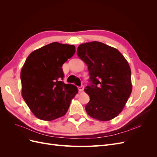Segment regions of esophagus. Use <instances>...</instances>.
<instances>
[{"mask_svg":"<svg viewBox=\"0 0 157 157\" xmlns=\"http://www.w3.org/2000/svg\"><path fill=\"white\" fill-rule=\"evenodd\" d=\"M78 90H79L80 92L83 91V90H84V86H83V85H81V86H80L78 87Z\"/></svg>","mask_w":157,"mask_h":157,"instance_id":"1","label":"esophagus"}]
</instances>
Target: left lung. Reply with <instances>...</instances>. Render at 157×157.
<instances>
[{"instance_id":"left-lung-1","label":"left lung","mask_w":157,"mask_h":157,"mask_svg":"<svg viewBox=\"0 0 157 157\" xmlns=\"http://www.w3.org/2000/svg\"><path fill=\"white\" fill-rule=\"evenodd\" d=\"M77 54L88 66L89 84L84 91L90 98L85 109L101 121L111 120L124 108L132 92L131 70L115 48L100 42L80 44Z\"/></svg>"}]
</instances>
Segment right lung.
<instances>
[{
    "label": "right lung",
    "instance_id": "add662e5",
    "mask_svg": "<svg viewBox=\"0 0 157 157\" xmlns=\"http://www.w3.org/2000/svg\"><path fill=\"white\" fill-rule=\"evenodd\" d=\"M75 53V46L55 42L27 57L21 71L22 97L39 119L50 121L65 115L78 92L74 85L62 81V65Z\"/></svg>",
    "mask_w": 157,
    "mask_h": 157
}]
</instances>
